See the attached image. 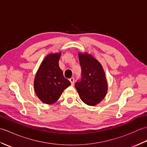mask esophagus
<instances>
[{
	"instance_id": "1",
	"label": "esophagus",
	"mask_w": 147,
	"mask_h": 147,
	"mask_svg": "<svg viewBox=\"0 0 147 147\" xmlns=\"http://www.w3.org/2000/svg\"><path fill=\"white\" fill-rule=\"evenodd\" d=\"M69 81H70V82L71 83V85H73L74 83V78H71L69 79Z\"/></svg>"
}]
</instances>
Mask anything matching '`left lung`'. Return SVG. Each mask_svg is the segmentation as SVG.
I'll return each instance as SVG.
<instances>
[{"mask_svg":"<svg viewBox=\"0 0 147 147\" xmlns=\"http://www.w3.org/2000/svg\"><path fill=\"white\" fill-rule=\"evenodd\" d=\"M82 68L81 79L75 83L80 98L88 105H95L104 98L107 91V83L101 64L87 54H79Z\"/></svg>","mask_w":147,"mask_h":147,"instance_id":"left-lung-1","label":"left lung"}]
</instances>
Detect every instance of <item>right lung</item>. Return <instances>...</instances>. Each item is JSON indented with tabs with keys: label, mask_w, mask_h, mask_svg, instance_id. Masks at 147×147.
Wrapping results in <instances>:
<instances>
[{
	"label": "right lung",
	"mask_w": 147,
	"mask_h": 147,
	"mask_svg": "<svg viewBox=\"0 0 147 147\" xmlns=\"http://www.w3.org/2000/svg\"><path fill=\"white\" fill-rule=\"evenodd\" d=\"M61 53L48 55L37 71L34 88L37 96L47 104H52L60 98L62 92L70 86L59 65Z\"/></svg>",
	"instance_id": "right-lung-1"
}]
</instances>
